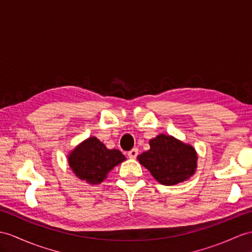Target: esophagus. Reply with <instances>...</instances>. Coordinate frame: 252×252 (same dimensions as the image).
Segmentation results:
<instances>
[{
	"mask_svg": "<svg viewBox=\"0 0 252 252\" xmlns=\"http://www.w3.org/2000/svg\"><path fill=\"white\" fill-rule=\"evenodd\" d=\"M138 156V150L137 149H132L131 151L128 152V157L131 158V159H134Z\"/></svg>",
	"mask_w": 252,
	"mask_h": 252,
	"instance_id": "1",
	"label": "esophagus"
}]
</instances>
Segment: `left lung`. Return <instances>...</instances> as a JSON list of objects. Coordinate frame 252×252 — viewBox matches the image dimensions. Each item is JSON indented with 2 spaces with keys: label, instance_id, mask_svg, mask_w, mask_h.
Returning <instances> with one entry per match:
<instances>
[{
  "label": "left lung",
  "instance_id": "obj_1",
  "mask_svg": "<svg viewBox=\"0 0 252 252\" xmlns=\"http://www.w3.org/2000/svg\"><path fill=\"white\" fill-rule=\"evenodd\" d=\"M150 146L149 151L138 156V160L162 185H175L194 174L198 156L191 145L160 133L150 140Z\"/></svg>",
  "mask_w": 252,
  "mask_h": 252
}]
</instances>
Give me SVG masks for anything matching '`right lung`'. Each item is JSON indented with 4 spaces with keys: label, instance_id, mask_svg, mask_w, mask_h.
I'll return each mask as SVG.
<instances>
[{
    "label": "right lung",
    "instance_id": "right-lung-1",
    "mask_svg": "<svg viewBox=\"0 0 252 252\" xmlns=\"http://www.w3.org/2000/svg\"><path fill=\"white\" fill-rule=\"evenodd\" d=\"M125 159L121 151L109 150L96 137H91L75 147L68 155V163L80 180L97 185Z\"/></svg>",
    "mask_w": 252,
    "mask_h": 252
}]
</instances>
